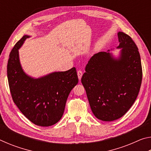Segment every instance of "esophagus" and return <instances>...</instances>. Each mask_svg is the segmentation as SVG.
Masks as SVG:
<instances>
[{"label": "esophagus", "mask_w": 151, "mask_h": 151, "mask_svg": "<svg viewBox=\"0 0 151 151\" xmlns=\"http://www.w3.org/2000/svg\"><path fill=\"white\" fill-rule=\"evenodd\" d=\"M83 72L81 70H78L77 72V75H78V77L79 80H81V78H82V76H83Z\"/></svg>", "instance_id": "1"}]
</instances>
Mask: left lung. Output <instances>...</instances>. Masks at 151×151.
I'll return each instance as SVG.
<instances>
[{"mask_svg":"<svg viewBox=\"0 0 151 151\" xmlns=\"http://www.w3.org/2000/svg\"><path fill=\"white\" fill-rule=\"evenodd\" d=\"M118 38V57L110 50L94 55L81 78L92 112L103 121H113L123 116L134 103L141 85L139 49L125 33L119 32Z\"/></svg>","mask_w":151,"mask_h":151,"instance_id":"left-lung-1","label":"left lung"}]
</instances>
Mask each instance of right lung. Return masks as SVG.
Wrapping results in <instances>:
<instances>
[{
  "instance_id": "obj_1",
  "label": "right lung",
  "mask_w": 151,
  "mask_h": 151,
  "mask_svg": "<svg viewBox=\"0 0 151 151\" xmlns=\"http://www.w3.org/2000/svg\"><path fill=\"white\" fill-rule=\"evenodd\" d=\"M30 36L24 35L12 48L7 65V76L14 103L32 123L49 127L60 121L70 91L78 84L76 68L32 77L22 69L19 48Z\"/></svg>"
}]
</instances>
